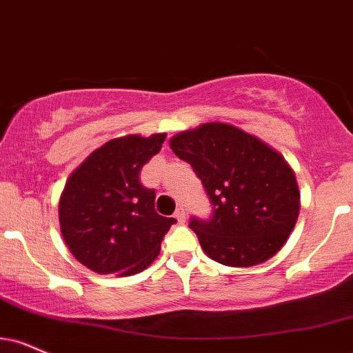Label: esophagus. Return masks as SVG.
I'll return each instance as SVG.
<instances>
[{"label":"esophagus","instance_id":"obj_1","mask_svg":"<svg viewBox=\"0 0 353 353\" xmlns=\"http://www.w3.org/2000/svg\"><path fill=\"white\" fill-rule=\"evenodd\" d=\"M174 217L177 219V222L179 223H184L185 222V210L182 209V207H179V209H176V212H174Z\"/></svg>","mask_w":353,"mask_h":353}]
</instances>
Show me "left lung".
<instances>
[{"label":"left lung","mask_w":353,"mask_h":353,"mask_svg":"<svg viewBox=\"0 0 353 353\" xmlns=\"http://www.w3.org/2000/svg\"><path fill=\"white\" fill-rule=\"evenodd\" d=\"M169 146L192 165L209 195L212 217L189 223L207 256L248 268L283 248L298 220L301 194L278 151L220 121L177 133Z\"/></svg>","instance_id":"8db88e82"}]
</instances>
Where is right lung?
I'll return each instance as SVG.
<instances>
[{
	"label": "right lung",
	"instance_id": "add662e5",
	"mask_svg": "<svg viewBox=\"0 0 353 353\" xmlns=\"http://www.w3.org/2000/svg\"><path fill=\"white\" fill-rule=\"evenodd\" d=\"M165 133L128 134L95 150L70 174L59 202L65 245L88 270L131 276L146 270L176 219L154 209L141 168L161 151Z\"/></svg>",
	"mask_w": 353,
	"mask_h": 353
}]
</instances>
